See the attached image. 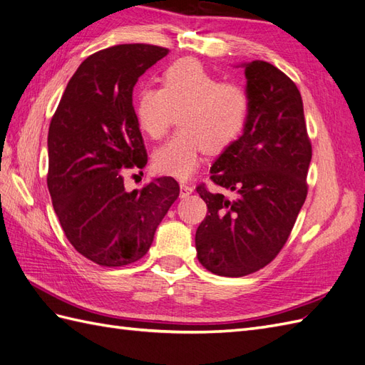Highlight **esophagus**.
Here are the masks:
<instances>
[{
    "label": "esophagus",
    "instance_id": "esophagus-1",
    "mask_svg": "<svg viewBox=\"0 0 365 365\" xmlns=\"http://www.w3.org/2000/svg\"><path fill=\"white\" fill-rule=\"evenodd\" d=\"M180 189H181V190H180L181 198H187V196H189V195L193 192V185L181 182V184H180Z\"/></svg>",
    "mask_w": 365,
    "mask_h": 365
}]
</instances>
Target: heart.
I'll return each mask as SVG.
<instances>
[{
  "instance_id": "b5f03b06",
  "label": "heart",
  "mask_w": 365,
  "mask_h": 365,
  "mask_svg": "<svg viewBox=\"0 0 365 365\" xmlns=\"http://www.w3.org/2000/svg\"><path fill=\"white\" fill-rule=\"evenodd\" d=\"M163 87H144L135 101L141 132L160 140L180 115V130L155 150L153 169L190 178L204 152L221 155L241 140L252 115V96L240 83L222 81L193 58H181L163 72Z\"/></svg>"
}]
</instances>
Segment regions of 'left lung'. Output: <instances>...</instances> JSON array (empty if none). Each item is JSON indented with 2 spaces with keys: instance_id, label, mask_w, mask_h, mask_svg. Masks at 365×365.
<instances>
[{
  "instance_id": "obj_1",
  "label": "left lung",
  "mask_w": 365,
  "mask_h": 365,
  "mask_svg": "<svg viewBox=\"0 0 365 365\" xmlns=\"http://www.w3.org/2000/svg\"><path fill=\"white\" fill-rule=\"evenodd\" d=\"M244 67L250 120L241 140L210 169L213 184L235 195L196 187L207 204L195 236L198 259L229 278L258 272L277 258L307 198L312 160L297 84L270 63L256 60Z\"/></svg>"
}]
</instances>
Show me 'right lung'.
Instances as JSON below:
<instances>
[{
    "label": "right lung",
    "mask_w": 365,
    "mask_h": 365,
    "mask_svg": "<svg viewBox=\"0 0 365 365\" xmlns=\"http://www.w3.org/2000/svg\"><path fill=\"white\" fill-rule=\"evenodd\" d=\"M167 53L161 46L120 44L87 56L48 125L47 187L55 213L75 250L103 267L141 259L180 196L172 176L132 192L123 176L147 164L133 87Z\"/></svg>",
    "instance_id": "1"
}]
</instances>
